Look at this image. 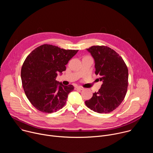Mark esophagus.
<instances>
[{"instance_id":"obj_1","label":"esophagus","mask_w":153,"mask_h":153,"mask_svg":"<svg viewBox=\"0 0 153 153\" xmlns=\"http://www.w3.org/2000/svg\"><path fill=\"white\" fill-rule=\"evenodd\" d=\"M76 90H83V88L82 86H76Z\"/></svg>"}]
</instances>
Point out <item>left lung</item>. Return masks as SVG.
Returning a JSON list of instances; mask_svg holds the SVG:
<instances>
[{"label":"left lung","mask_w":153,"mask_h":153,"mask_svg":"<svg viewBox=\"0 0 153 153\" xmlns=\"http://www.w3.org/2000/svg\"><path fill=\"white\" fill-rule=\"evenodd\" d=\"M95 61V74L100 75L101 88L85 105L98 113H108L116 109L127 91L128 70L124 60L106 46H92L87 49Z\"/></svg>","instance_id":"obj_1"}]
</instances>
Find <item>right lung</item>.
Listing matches in <instances>:
<instances>
[{"label": "right lung", "instance_id": "add662e5", "mask_svg": "<svg viewBox=\"0 0 153 153\" xmlns=\"http://www.w3.org/2000/svg\"><path fill=\"white\" fill-rule=\"evenodd\" d=\"M77 51L44 44L27 57L21 69L22 83L28 99L37 110L51 113L66 104L74 86L63 85L56 79L59 73L66 70L65 65Z\"/></svg>", "mask_w": 153, "mask_h": 153}]
</instances>
